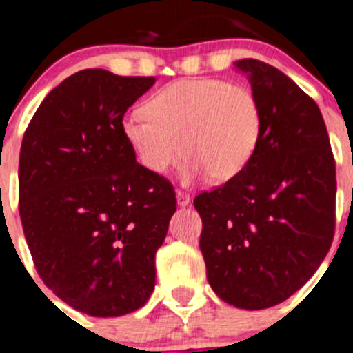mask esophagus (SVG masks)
Listing matches in <instances>:
<instances>
[{
  "mask_svg": "<svg viewBox=\"0 0 353 353\" xmlns=\"http://www.w3.org/2000/svg\"><path fill=\"white\" fill-rule=\"evenodd\" d=\"M176 199H177V205H179V208H186V205L190 204V195L188 193L181 192V190H177Z\"/></svg>",
  "mask_w": 353,
  "mask_h": 353,
  "instance_id": "34e87169",
  "label": "esophagus"
}]
</instances>
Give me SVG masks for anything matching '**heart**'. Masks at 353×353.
I'll return each mask as SVG.
<instances>
[{"mask_svg":"<svg viewBox=\"0 0 353 353\" xmlns=\"http://www.w3.org/2000/svg\"><path fill=\"white\" fill-rule=\"evenodd\" d=\"M263 130L259 98L223 79H183L123 117L121 133L148 172L165 176L183 160V181L227 183L255 158Z\"/></svg>","mask_w":353,"mask_h":353,"instance_id":"1","label":"heart"}]
</instances>
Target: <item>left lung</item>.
<instances>
[{
	"label": "left lung",
	"mask_w": 353,
	"mask_h": 353,
	"mask_svg": "<svg viewBox=\"0 0 353 353\" xmlns=\"http://www.w3.org/2000/svg\"><path fill=\"white\" fill-rule=\"evenodd\" d=\"M234 65L262 105V137L239 176L193 205L212 290L241 310H265L299 290L331 248L336 163L313 98L268 63Z\"/></svg>",
	"instance_id": "8db88e82"
}]
</instances>
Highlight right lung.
<instances>
[{"label": "right lung", "mask_w": 353, "mask_h": 353, "mask_svg": "<svg viewBox=\"0 0 353 353\" xmlns=\"http://www.w3.org/2000/svg\"><path fill=\"white\" fill-rule=\"evenodd\" d=\"M154 77L90 68L54 88L28 125L19 212L38 276L91 316H121L154 290L174 186L137 163L121 133Z\"/></svg>", "instance_id": "obj_1"}]
</instances>
